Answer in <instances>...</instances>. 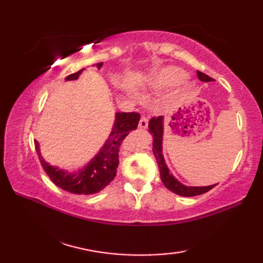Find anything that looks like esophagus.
Instances as JSON below:
<instances>
[{
  "label": "esophagus",
  "mask_w": 263,
  "mask_h": 263,
  "mask_svg": "<svg viewBox=\"0 0 263 263\" xmlns=\"http://www.w3.org/2000/svg\"><path fill=\"white\" fill-rule=\"evenodd\" d=\"M148 122H149L148 117L147 116H142L140 122H139V127H140V128H146L148 126Z\"/></svg>",
  "instance_id": "1"
}]
</instances>
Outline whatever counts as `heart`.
I'll return each instance as SVG.
<instances>
[{"label": "heart", "mask_w": 263, "mask_h": 263, "mask_svg": "<svg viewBox=\"0 0 263 263\" xmlns=\"http://www.w3.org/2000/svg\"><path fill=\"white\" fill-rule=\"evenodd\" d=\"M186 73L181 69L167 68L155 77V85L158 88H172L185 81Z\"/></svg>", "instance_id": "obj_1"}]
</instances>
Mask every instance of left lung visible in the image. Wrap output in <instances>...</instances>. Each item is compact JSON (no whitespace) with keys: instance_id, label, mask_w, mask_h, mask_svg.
Listing matches in <instances>:
<instances>
[{"instance_id":"obj_1","label":"left lung","mask_w":263,"mask_h":263,"mask_svg":"<svg viewBox=\"0 0 263 263\" xmlns=\"http://www.w3.org/2000/svg\"><path fill=\"white\" fill-rule=\"evenodd\" d=\"M198 78L203 82H210L214 81L212 78H210L209 76H206L202 72L197 71ZM164 117L163 116H158V117H153L152 120L149 121V132L152 133L154 137V142H153V152L156 157V160L158 163V167H159V172H160V178L163 181L164 185L170 190V191L174 192L178 195H182V197H195V195H200L203 194L205 192H208L209 190H211L212 187H215L217 184L215 185H210V186H186L183 185L181 182H178L176 178L173 176L171 173L168 167L166 166L164 156H163V133H164V124H163Z\"/></svg>"}]
</instances>
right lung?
<instances>
[{"label": "right lung", "mask_w": 263, "mask_h": 263, "mask_svg": "<svg viewBox=\"0 0 263 263\" xmlns=\"http://www.w3.org/2000/svg\"><path fill=\"white\" fill-rule=\"evenodd\" d=\"M97 68H102L103 63L96 64ZM85 69H81L76 73L65 78L66 81L76 80L79 78ZM140 121L139 113H116L115 122L111 132L105 144L95 156L90 163L79 170L77 173H66L59 167L49 165L42 157L39 152V144L35 141L36 152L39 161L48 177L55 185L74 194H93L102 191L114 180L116 170L119 166V152L123 140L131 131L136 130Z\"/></svg>", "instance_id": "right-lung-1"}]
</instances>
